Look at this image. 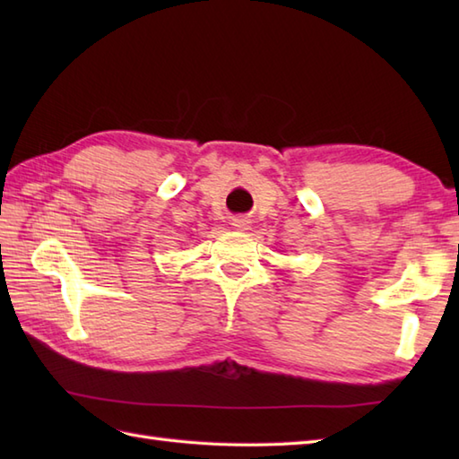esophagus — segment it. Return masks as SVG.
<instances>
[{
	"mask_svg": "<svg viewBox=\"0 0 459 459\" xmlns=\"http://www.w3.org/2000/svg\"><path fill=\"white\" fill-rule=\"evenodd\" d=\"M232 227L238 230H247L250 227V219L248 217H235L232 219Z\"/></svg>",
	"mask_w": 459,
	"mask_h": 459,
	"instance_id": "1",
	"label": "esophagus"
}]
</instances>
